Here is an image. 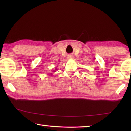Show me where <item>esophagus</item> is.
I'll use <instances>...</instances> for the list:
<instances>
[{
	"instance_id": "34e87169",
	"label": "esophagus",
	"mask_w": 131,
	"mask_h": 131,
	"mask_svg": "<svg viewBox=\"0 0 131 131\" xmlns=\"http://www.w3.org/2000/svg\"><path fill=\"white\" fill-rule=\"evenodd\" d=\"M68 59H74V56L73 55H69V56L68 57Z\"/></svg>"
}]
</instances>
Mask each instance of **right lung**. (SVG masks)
Returning <instances> with one entry per match:
<instances>
[{"label":"right lung","instance_id":"add662e5","mask_svg":"<svg viewBox=\"0 0 131 131\" xmlns=\"http://www.w3.org/2000/svg\"><path fill=\"white\" fill-rule=\"evenodd\" d=\"M56 69H57V68H56ZM55 70H57V69H55ZM52 71H55V70H52ZM51 74L52 75V73H51Z\"/></svg>","mask_w":131,"mask_h":131}]
</instances>
